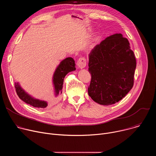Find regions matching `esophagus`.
Segmentation results:
<instances>
[{
  "label": "esophagus",
  "mask_w": 156,
  "mask_h": 156,
  "mask_svg": "<svg viewBox=\"0 0 156 156\" xmlns=\"http://www.w3.org/2000/svg\"><path fill=\"white\" fill-rule=\"evenodd\" d=\"M77 66L80 69H83L84 68L86 65V60L85 58L81 57L77 61Z\"/></svg>",
  "instance_id": "esophagus-1"
}]
</instances>
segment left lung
<instances>
[{"label": "left lung", "instance_id": "obj_1", "mask_svg": "<svg viewBox=\"0 0 156 156\" xmlns=\"http://www.w3.org/2000/svg\"><path fill=\"white\" fill-rule=\"evenodd\" d=\"M136 66L128 40L120 33L107 37L89 54V96L103 105L118 102L133 86Z\"/></svg>", "mask_w": 156, "mask_h": 156}]
</instances>
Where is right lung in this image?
I'll use <instances>...</instances> for the list:
<instances>
[{"label": "right lung", "instance_id": "add662e5", "mask_svg": "<svg viewBox=\"0 0 156 156\" xmlns=\"http://www.w3.org/2000/svg\"><path fill=\"white\" fill-rule=\"evenodd\" d=\"M75 70L76 68L75 60L72 57H67L65 58L61 61L60 64L58 65L55 70L52 78L55 96L56 98L62 93L63 80L65 76L69 72L75 71ZM15 87L17 95L20 99L27 104L39 108H46L48 105V103L46 101L36 99L28 94L20 86L18 83H15Z\"/></svg>", "mask_w": 156, "mask_h": 156}]
</instances>
